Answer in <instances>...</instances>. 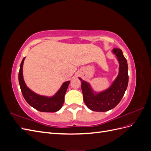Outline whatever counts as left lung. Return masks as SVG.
Listing matches in <instances>:
<instances>
[{
	"mask_svg": "<svg viewBox=\"0 0 151 151\" xmlns=\"http://www.w3.org/2000/svg\"><path fill=\"white\" fill-rule=\"evenodd\" d=\"M112 52L119 62V73L108 89L100 93L94 92L90 84L81 78L84 101L88 108L94 111H107L115 108L124 95L129 83L128 65L120 48H113Z\"/></svg>",
	"mask_w": 151,
	"mask_h": 151,
	"instance_id": "8db88e82",
	"label": "left lung"
}]
</instances>
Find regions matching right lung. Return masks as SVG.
I'll use <instances>...</instances> for the list:
<instances>
[{
  "label": "right lung",
  "instance_id": "add662e5",
  "mask_svg": "<svg viewBox=\"0 0 151 151\" xmlns=\"http://www.w3.org/2000/svg\"><path fill=\"white\" fill-rule=\"evenodd\" d=\"M25 57L21 63L19 72V83L24 98L30 106L41 112H56L60 109L64 102V96L70 81H66L53 96L47 97L36 94L25 84L22 75V67Z\"/></svg>",
  "mask_w": 151,
  "mask_h": 151
}]
</instances>
